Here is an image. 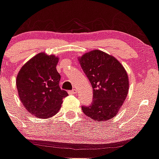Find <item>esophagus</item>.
Returning <instances> with one entry per match:
<instances>
[{"label": "esophagus", "mask_w": 159, "mask_h": 159, "mask_svg": "<svg viewBox=\"0 0 159 159\" xmlns=\"http://www.w3.org/2000/svg\"><path fill=\"white\" fill-rule=\"evenodd\" d=\"M68 94H76V91H75V90H71V91H68Z\"/></svg>", "instance_id": "1"}]
</instances>
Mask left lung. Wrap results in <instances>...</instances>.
Listing matches in <instances>:
<instances>
[{
	"mask_svg": "<svg viewBox=\"0 0 159 159\" xmlns=\"http://www.w3.org/2000/svg\"><path fill=\"white\" fill-rule=\"evenodd\" d=\"M93 89V102L82 111L95 121H105L119 111L128 95L129 75L114 56L92 50L78 57Z\"/></svg>",
	"mask_w": 159,
	"mask_h": 159,
	"instance_id": "obj_1",
	"label": "left lung"
}]
</instances>
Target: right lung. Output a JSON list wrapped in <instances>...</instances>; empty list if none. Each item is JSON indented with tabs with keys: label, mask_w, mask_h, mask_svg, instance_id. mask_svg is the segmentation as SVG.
I'll list each match as a JSON object with an SVG mask.
<instances>
[{
	"label": "right lung",
	"mask_w": 159,
	"mask_h": 159,
	"mask_svg": "<svg viewBox=\"0 0 159 159\" xmlns=\"http://www.w3.org/2000/svg\"><path fill=\"white\" fill-rule=\"evenodd\" d=\"M59 57L41 52L21 67L16 78L19 98L30 114L49 118L59 111L68 93L59 87L61 76L56 69Z\"/></svg>",
	"instance_id": "1"
}]
</instances>
